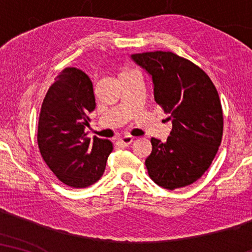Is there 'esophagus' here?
<instances>
[{"label":"esophagus","mask_w":252,"mask_h":252,"mask_svg":"<svg viewBox=\"0 0 252 252\" xmlns=\"http://www.w3.org/2000/svg\"><path fill=\"white\" fill-rule=\"evenodd\" d=\"M134 137L130 136V135H124L122 137H119L118 139V143L123 144V146H128V144H130L133 142Z\"/></svg>","instance_id":"esophagus-1"}]
</instances>
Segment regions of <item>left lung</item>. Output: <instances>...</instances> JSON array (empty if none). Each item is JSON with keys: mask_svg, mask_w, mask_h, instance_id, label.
<instances>
[{"mask_svg": "<svg viewBox=\"0 0 252 252\" xmlns=\"http://www.w3.org/2000/svg\"><path fill=\"white\" fill-rule=\"evenodd\" d=\"M154 82L155 101L172 120L165 143L151 139L146 159L155 184L174 190L197 181L211 165L222 140L223 117L216 86L201 67L171 51L134 54Z\"/></svg>", "mask_w": 252, "mask_h": 252, "instance_id": "8db88e82", "label": "left lung"}]
</instances>
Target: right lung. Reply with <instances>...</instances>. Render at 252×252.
<instances>
[{
  "mask_svg": "<svg viewBox=\"0 0 252 252\" xmlns=\"http://www.w3.org/2000/svg\"><path fill=\"white\" fill-rule=\"evenodd\" d=\"M95 95L88 75L66 67L48 89L37 125V146L44 163L63 184L86 188L103 175L113 149L109 140L85 133L88 115L95 110Z\"/></svg>",
  "mask_w": 252,
  "mask_h": 252,
  "instance_id": "1",
  "label": "right lung"
}]
</instances>
